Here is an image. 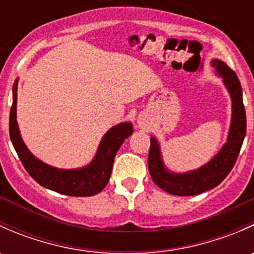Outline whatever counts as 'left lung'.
I'll use <instances>...</instances> for the list:
<instances>
[{
  "instance_id": "8db88e82",
  "label": "left lung",
  "mask_w": 254,
  "mask_h": 254,
  "mask_svg": "<svg viewBox=\"0 0 254 254\" xmlns=\"http://www.w3.org/2000/svg\"><path fill=\"white\" fill-rule=\"evenodd\" d=\"M220 76L230 91L232 98V123L229 141L224 145L219 153L207 165L193 172L175 175L166 171L160 156V148L156 139L151 137L148 152V171L156 186L167 193L179 196L196 195L219 186L231 172L236 163L238 153L246 136V111L243 106L242 87L236 72L220 60L212 61Z\"/></svg>"
}]
</instances>
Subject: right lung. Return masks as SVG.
<instances>
[{"instance_id":"1","label":"right lung","mask_w":254,"mask_h":254,"mask_svg":"<svg viewBox=\"0 0 254 254\" xmlns=\"http://www.w3.org/2000/svg\"><path fill=\"white\" fill-rule=\"evenodd\" d=\"M17 82L13 84V103L9 113V136L25 171L40 186L70 196H91L103 190L111 177L118 150L132 134V125L122 123L112 127L99 145L93 162L82 170H58L35 158L22 141L16 120Z\"/></svg>"}]
</instances>
